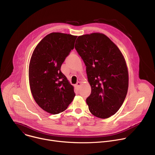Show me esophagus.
<instances>
[{"label": "esophagus", "instance_id": "obj_1", "mask_svg": "<svg viewBox=\"0 0 155 155\" xmlns=\"http://www.w3.org/2000/svg\"><path fill=\"white\" fill-rule=\"evenodd\" d=\"M77 86L78 87H80V85H81V83L80 82H79V81H78L77 83Z\"/></svg>", "mask_w": 155, "mask_h": 155}]
</instances>
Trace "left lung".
Masks as SVG:
<instances>
[{
	"label": "left lung",
	"instance_id": "left-lung-1",
	"mask_svg": "<svg viewBox=\"0 0 155 155\" xmlns=\"http://www.w3.org/2000/svg\"><path fill=\"white\" fill-rule=\"evenodd\" d=\"M75 48L86 66L91 87L86 99L89 110L96 117L108 118L118 112L127 93L125 59L115 44L102 33L78 36Z\"/></svg>",
	"mask_w": 155,
	"mask_h": 155
}]
</instances>
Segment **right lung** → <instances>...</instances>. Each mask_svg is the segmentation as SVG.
Segmentation results:
<instances>
[{"mask_svg": "<svg viewBox=\"0 0 155 155\" xmlns=\"http://www.w3.org/2000/svg\"><path fill=\"white\" fill-rule=\"evenodd\" d=\"M77 36L52 32L34 49L29 66L32 95L40 107L56 115L64 112L72 102L74 86L61 71V67L74 49Z\"/></svg>", "mask_w": 155, "mask_h": 155, "instance_id": "add662e5", "label": "right lung"}]
</instances>
